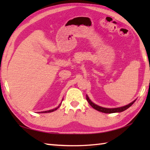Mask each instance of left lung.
<instances>
[{
	"label": "left lung",
	"instance_id": "1",
	"mask_svg": "<svg viewBox=\"0 0 150 150\" xmlns=\"http://www.w3.org/2000/svg\"><path fill=\"white\" fill-rule=\"evenodd\" d=\"M86 98H87V100L88 101V103H89V105L92 106L93 108H95V110L99 111V112H102L104 113H115V112H121L124 111L126 109H128L130 106H131L132 105H133L134 103L135 102V100H134L133 102H132L131 103L128 104V105L126 106H122V107H119V108H103V107H101V106H99L98 105H95V104H94L92 101H91V100L88 98V96L86 95Z\"/></svg>",
	"mask_w": 150,
	"mask_h": 150
}]
</instances>
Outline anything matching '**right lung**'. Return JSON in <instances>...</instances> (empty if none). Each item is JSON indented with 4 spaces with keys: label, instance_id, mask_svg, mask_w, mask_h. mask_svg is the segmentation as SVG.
<instances>
[{
    "label": "right lung",
    "instance_id": "obj_1",
    "mask_svg": "<svg viewBox=\"0 0 150 150\" xmlns=\"http://www.w3.org/2000/svg\"><path fill=\"white\" fill-rule=\"evenodd\" d=\"M60 105H62V104H60ZM59 105V106H60ZM59 106H58L57 108H55L54 109H52V110H47V111H44V112H45V113H47V112H54L55 110H56L59 107Z\"/></svg>",
    "mask_w": 150,
    "mask_h": 150
}]
</instances>
